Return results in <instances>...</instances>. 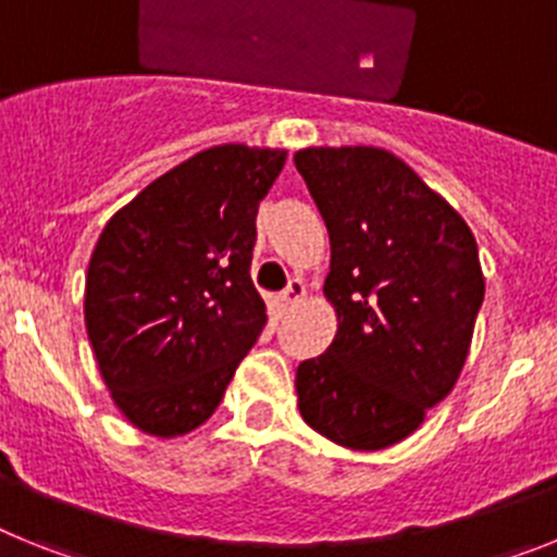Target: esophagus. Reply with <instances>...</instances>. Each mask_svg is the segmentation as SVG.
Here are the masks:
<instances>
[{
  "mask_svg": "<svg viewBox=\"0 0 557 557\" xmlns=\"http://www.w3.org/2000/svg\"><path fill=\"white\" fill-rule=\"evenodd\" d=\"M304 295H307V287H304V282H301V278H293V282L287 284V289L282 293V304L287 309H293V307H298V304L304 301Z\"/></svg>",
  "mask_w": 557,
  "mask_h": 557,
  "instance_id": "obj_1",
  "label": "esophagus"
}]
</instances>
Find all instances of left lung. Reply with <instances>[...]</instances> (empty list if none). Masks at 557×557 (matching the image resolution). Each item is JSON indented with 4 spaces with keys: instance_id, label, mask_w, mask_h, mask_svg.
Segmentation results:
<instances>
[{
    "instance_id": "8db88e82",
    "label": "left lung",
    "mask_w": 557,
    "mask_h": 557,
    "mask_svg": "<svg viewBox=\"0 0 557 557\" xmlns=\"http://www.w3.org/2000/svg\"><path fill=\"white\" fill-rule=\"evenodd\" d=\"M295 166L329 228L337 334L295 371L301 418L379 451L424 424L460 376L485 295L466 220L382 147H304Z\"/></svg>"
}]
</instances>
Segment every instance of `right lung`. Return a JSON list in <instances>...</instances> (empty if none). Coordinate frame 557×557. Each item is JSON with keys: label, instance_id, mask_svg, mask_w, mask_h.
I'll return each instance as SVG.
<instances>
[{"label": "right lung", "instance_id": "right-lung-1", "mask_svg": "<svg viewBox=\"0 0 557 557\" xmlns=\"http://www.w3.org/2000/svg\"><path fill=\"white\" fill-rule=\"evenodd\" d=\"M287 150L195 152L106 223L83 314L113 405L150 437H181L218 410L268 323L250 282L256 211Z\"/></svg>", "mask_w": 557, "mask_h": 557}]
</instances>
